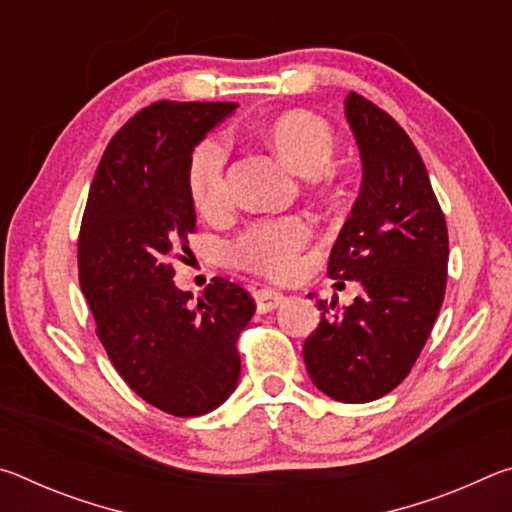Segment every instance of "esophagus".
I'll use <instances>...</instances> for the list:
<instances>
[{"mask_svg": "<svg viewBox=\"0 0 512 512\" xmlns=\"http://www.w3.org/2000/svg\"><path fill=\"white\" fill-rule=\"evenodd\" d=\"M287 300L284 298V293L275 291V289H259L255 291V302H257V309L266 314V311H273L282 305V302Z\"/></svg>", "mask_w": 512, "mask_h": 512, "instance_id": "obj_1", "label": "esophagus"}]
</instances>
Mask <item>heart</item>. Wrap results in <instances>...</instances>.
<instances>
[{"label":"heart","instance_id":"obj_1","mask_svg":"<svg viewBox=\"0 0 512 512\" xmlns=\"http://www.w3.org/2000/svg\"><path fill=\"white\" fill-rule=\"evenodd\" d=\"M268 140L273 151L300 176H318L334 153L332 128L311 112H287L275 119ZM225 164L228 149L219 137L198 144L189 160L187 189L201 214H216L228 201ZM309 237V225L296 216L257 223L232 241L228 257L232 264L250 271L282 277L293 273Z\"/></svg>","mask_w":512,"mask_h":512}]
</instances>
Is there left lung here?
Returning <instances> with one entry per match:
<instances>
[{
    "mask_svg": "<svg viewBox=\"0 0 512 512\" xmlns=\"http://www.w3.org/2000/svg\"><path fill=\"white\" fill-rule=\"evenodd\" d=\"M345 119L363 178L327 275L359 282L363 293L339 311L336 302H316L323 318L302 357L318 391L363 404L400 386L420 357L443 307L449 239L429 173L402 126L357 92L345 99Z\"/></svg>",
    "mask_w": 512,
    "mask_h": 512,
    "instance_id": "8db88e82",
    "label": "left lung"
}]
</instances>
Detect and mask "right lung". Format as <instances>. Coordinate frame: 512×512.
Wrapping results in <instances>:
<instances>
[{"label": "right lung", "mask_w": 512, "mask_h": 512, "mask_svg": "<svg viewBox=\"0 0 512 512\" xmlns=\"http://www.w3.org/2000/svg\"><path fill=\"white\" fill-rule=\"evenodd\" d=\"M237 103L158 101L112 137L94 173L79 235L81 291L112 366L144 402L192 418L237 388L239 332L255 302L239 284L192 293L173 282L196 212L187 167L205 135Z\"/></svg>", "instance_id": "add662e5"}]
</instances>
